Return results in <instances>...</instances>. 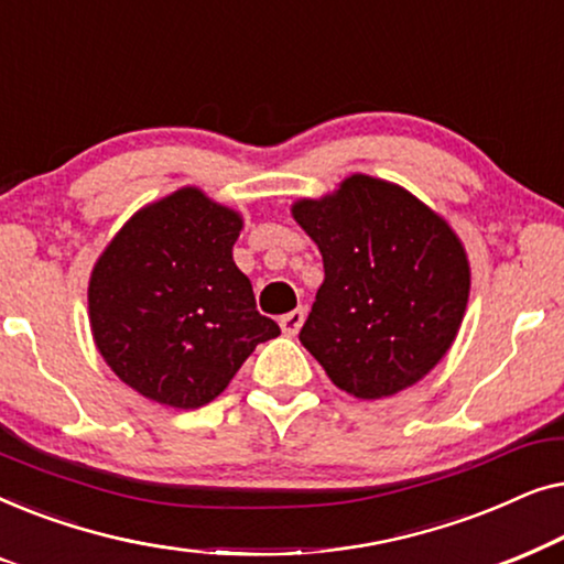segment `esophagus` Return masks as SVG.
<instances>
[{
  "label": "esophagus",
  "mask_w": 564,
  "mask_h": 564,
  "mask_svg": "<svg viewBox=\"0 0 564 564\" xmlns=\"http://www.w3.org/2000/svg\"><path fill=\"white\" fill-rule=\"evenodd\" d=\"M303 321H305V311H303V307H297V311H290V313L282 315L280 326H282V330L288 336H295L297 330H300V326H303Z\"/></svg>",
  "instance_id": "34e87169"
}]
</instances>
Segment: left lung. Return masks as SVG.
Segmentation results:
<instances>
[{
	"mask_svg": "<svg viewBox=\"0 0 564 564\" xmlns=\"http://www.w3.org/2000/svg\"><path fill=\"white\" fill-rule=\"evenodd\" d=\"M292 215L318 243L323 280L300 341L330 382L377 400L419 382L457 336L469 295L465 249L405 189L354 174Z\"/></svg>",
	"mask_w": 564,
	"mask_h": 564,
	"instance_id": "1",
	"label": "left lung"
}]
</instances>
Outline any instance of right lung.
I'll return each mask as SVG.
<instances>
[{
	"label": "right lung",
	"instance_id": "1",
	"mask_svg": "<svg viewBox=\"0 0 564 564\" xmlns=\"http://www.w3.org/2000/svg\"><path fill=\"white\" fill-rule=\"evenodd\" d=\"M241 218L184 187L133 215L89 282L97 349L122 382L172 408L218 398L280 326L236 267Z\"/></svg>",
	"mask_w": 564,
	"mask_h": 564
}]
</instances>
